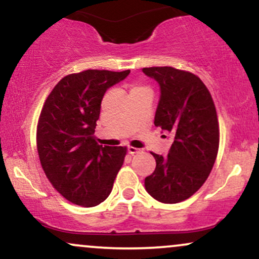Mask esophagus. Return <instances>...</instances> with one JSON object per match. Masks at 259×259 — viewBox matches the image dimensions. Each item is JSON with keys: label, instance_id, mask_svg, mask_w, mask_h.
Segmentation results:
<instances>
[{"label": "esophagus", "instance_id": "1", "mask_svg": "<svg viewBox=\"0 0 259 259\" xmlns=\"http://www.w3.org/2000/svg\"><path fill=\"white\" fill-rule=\"evenodd\" d=\"M127 152H129L130 154H135V153L140 152V150H139V148H136V147L129 146V147H127Z\"/></svg>", "mask_w": 259, "mask_h": 259}]
</instances>
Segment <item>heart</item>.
I'll return each instance as SVG.
<instances>
[{
	"instance_id": "1",
	"label": "heart",
	"mask_w": 259,
	"mask_h": 259,
	"mask_svg": "<svg viewBox=\"0 0 259 259\" xmlns=\"http://www.w3.org/2000/svg\"><path fill=\"white\" fill-rule=\"evenodd\" d=\"M138 89H139V88H138ZM134 90H135V89H134Z\"/></svg>"
}]
</instances>
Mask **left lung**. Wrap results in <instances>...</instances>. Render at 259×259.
<instances>
[{"label": "left lung", "mask_w": 259, "mask_h": 259, "mask_svg": "<svg viewBox=\"0 0 259 259\" xmlns=\"http://www.w3.org/2000/svg\"><path fill=\"white\" fill-rule=\"evenodd\" d=\"M159 84L154 125L173 136L168 156L152 153L156 169L145 189L162 203L185 201L207 180L219 147V125L212 96L195 74L171 67L144 68Z\"/></svg>", "instance_id": "1"}]
</instances>
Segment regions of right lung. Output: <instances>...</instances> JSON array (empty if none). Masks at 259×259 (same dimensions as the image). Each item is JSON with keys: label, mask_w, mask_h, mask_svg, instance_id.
Masks as SVG:
<instances>
[{"label": "right lung", "mask_w": 259, "mask_h": 259, "mask_svg": "<svg viewBox=\"0 0 259 259\" xmlns=\"http://www.w3.org/2000/svg\"><path fill=\"white\" fill-rule=\"evenodd\" d=\"M130 70L89 69L69 74L45 101L37 124V152L52 186L74 204L95 207L108 197L125 147L99 145L95 138L106 91Z\"/></svg>", "instance_id": "add662e5"}]
</instances>
